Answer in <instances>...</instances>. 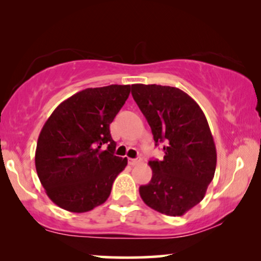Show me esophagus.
Returning <instances> with one entry per match:
<instances>
[{"instance_id": "34e87169", "label": "esophagus", "mask_w": 261, "mask_h": 261, "mask_svg": "<svg viewBox=\"0 0 261 261\" xmlns=\"http://www.w3.org/2000/svg\"><path fill=\"white\" fill-rule=\"evenodd\" d=\"M139 163H141L140 156H138V158H135V159H129V165H132V166L138 165Z\"/></svg>"}]
</instances>
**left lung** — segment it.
<instances>
[{"instance_id":"8db88e82","label":"left lung","mask_w":261,"mask_h":261,"mask_svg":"<svg viewBox=\"0 0 261 261\" xmlns=\"http://www.w3.org/2000/svg\"><path fill=\"white\" fill-rule=\"evenodd\" d=\"M132 95L152 129L163 160H149L152 179L139 192L146 204L169 216H181L205 196L216 169V147L199 106L180 89L133 84Z\"/></svg>"}]
</instances>
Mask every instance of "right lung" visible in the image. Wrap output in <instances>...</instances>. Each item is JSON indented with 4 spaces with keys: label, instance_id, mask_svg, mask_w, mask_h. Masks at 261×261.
<instances>
[{
    "label": "right lung",
    "instance_id": "add662e5",
    "mask_svg": "<svg viewBox=\"0 0 261 261\" xmlns=\"http://www.w3.org/2000/svg\"><path fill=\"white\" fill-rule=\"evenodd\" d=\"M130 85L88 88L55 109L39 134L35 169L49 199L71 213H85L108 199L127 158L114 155L109 124Z\"/></svg>",
    "mask_w": 261,
    "mask_h": 261
}]
</instances>
